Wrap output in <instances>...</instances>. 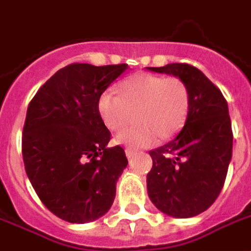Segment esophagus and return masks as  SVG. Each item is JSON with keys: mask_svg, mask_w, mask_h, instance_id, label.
<instances>
[{"mask_svg": "<svg viewBox=\"0 0 251 251\" xmlns=\"http://www.w3.org/2000/svg\"><path fill=\"white\" fill-rule=\"evenodd\" d=\"M125 153H126V157L127 158H131L134 154H136V152H134V151H131V149H126Z\"/></svg>", "mask_w": 251, "mask_h": 251, "instance_id": "34e87169", "label": "esophagus"}]
</instances>
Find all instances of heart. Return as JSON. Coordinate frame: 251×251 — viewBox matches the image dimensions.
<instances>
[{
    "mask_svg": "<svg viewBox=\"0 0 251 251\" xmlns=\"http://www.w3.org/2000/svg\"><path fill=\"white\" fill-rule=\"evenodd\" d=\"M121 95L104 90L98 111L106 126L121 130L136 111L134 127L117 134L115 141L127 149L152 147L174 137L184 126L189 111V90L180 77L136 74L120 84Z\"/></svg>",
    "mask_w": 251,
    "mask_h": 251,
    "instance_id": "b5f03b06",
    "label": "heart"
}]
</instances>
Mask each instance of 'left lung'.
Here are the masks:
<instances>
[{"instance_id": "obj_1", "label": "left lung", "mask_w": 251, "mask_h": 251, "mask_svg": "<svg viewBox=\"0 0 251 251\" xmlns=\"http://www.w3.org/2000/svg\"><path fill=\"white\" fill-rule=\"evenodd\" d=\"M148 70L180 77L189 90L184 127L172 141L149 152L153 167L147 176L148 195L167 215H199L221 194L232 156L231 120L226 99L191 64L171 63Z\"/></svg>"}]
</instances>
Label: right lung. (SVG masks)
I'll use <instances>...</instances> for the list:
<instances>
[{
  "label": "right lung",
  "mask_w": 251,
  "mask_h": 251,
  "mask_svg": "<svg viewBox=\"0 0 251 251\" xmlns=\"http://www.w3.org/2000/svg\"><path fill=\"white\" fill-rule=\"evenodd\" d=\"M126 68L125 63H72L29 102L23 129L25 172L43 204L63 221L93 222L114 201L127 158L120 145L107 148L111 134L98 99Z\"/></svg>",
  "instance_id": "add662e5"
}]
</instances>
